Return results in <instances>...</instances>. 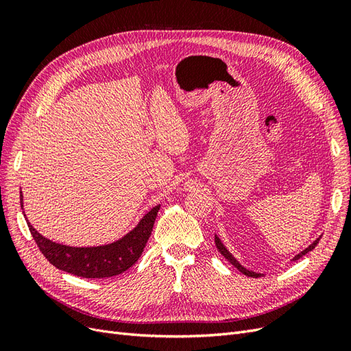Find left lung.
I'll list each match as a JSON object with an SVG mask.
<instances>
[{
    "label": "left lung",
    "instance_id": "1",
    "mask_svg": "<svg viewBox=\"0 0 351 351\" xmlns=\"http://www.w3.org/2000/svg\"><path fill=\"white\" fill-rule=\"evenodd\" d=\"M319 240H321V237L319 239H316L309 247H306L303 252H300L299 254H295V256L293 258V261H297V259H300L303 254H306V253H309L311 250H313L315 249V246L317 243H319ZM215 244H217V249L219 250V253L222 254V256H224L231 265H234V267L241 272V274H244V275H247V277H253V278H259V277H262V274H259V272H253V271H249V269H246L244 267H241V265L239 263V261L232 256V254L227 250V247L224 246V244L221 243V240H219V237L218 236H215Z\"/></svg>",
    "mask_w": 351,
    "mask_h": 351
}]
</instances>
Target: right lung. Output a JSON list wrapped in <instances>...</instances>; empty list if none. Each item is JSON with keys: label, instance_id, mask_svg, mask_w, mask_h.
<instances>
[{"label": "right lung", "instance_id": "add662e5", "mask_svg": "<svg viewBox=\"0 0 351 351\" xmlns=\"http://www.w3.org/2000/svg\"><path fill=\"white\" fill-rule=\"evenodd\" d=\"M20 205L23 206V196L20 192ZM161 205H156L139 221L130 232L111 244L97 247H71L58 244L40 236L30 226L32 237L35 239L39 250L56 268L83 278H108L123 274L137 262L151 237L154 222Z\"/></svg>", "mask_w": 351, "mask_h": 351}]
</instances>
